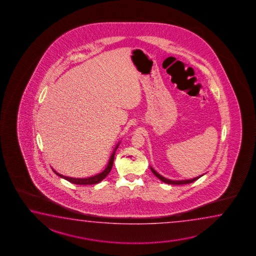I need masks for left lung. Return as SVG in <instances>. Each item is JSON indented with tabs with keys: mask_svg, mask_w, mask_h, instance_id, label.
<instances>
[{
	"mask_svg": "<svg viewBox=\"0 0 256 256\" xmlns=\"http://www.w3.org/2000/svg\"><path fill=\"white\" fill-rule=\"evenodd\" d=\"M150 170L152 172V174L156 176V177H158L160 180H162L164 182H166V184H190V182H194V180H197V179H199L200 176L199 177H196V178H194V179H190V180H170L169 179H166L164 177H162V176H160L158 172H156V170H154L152 167H150Z\"/></svg>",
	"mask_w": 256,
	"mask_h": 256,
	"instance_id": "1",
	"label": "left lung"
}]
</instances>
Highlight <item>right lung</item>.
Masks as SVG:
<instances>
[{
  "label": "right lung",
  "instance_id": "right-lung-1",
  "mask_svg": "<svg viewBox=\"0 0 256 256\" xmlns=\"http://www.w3.org/2000/svg\"><path fill=\"white\" fill-rule=\"evenodd\" d=\"M119 146V144H118ZM118 146H116L114 152H112V154L110 156V160L108 162V166H106V170L104 172H102L99 174H97L96 176H92V177H89V178H82V179H79V178H72V177H67V176H64L56 172V170H54V172H56V174L58 176H60L62 178L66 179V180H69L70 182H72L74 184H80V186H88V184H96L98 182H100V180H104L106 178V176L109 174L112 168V164H114V156H116V150L117 149Z\"/></svg>",
  "mask_w": 256,
  "mask_h": 256
}]
</instances>
